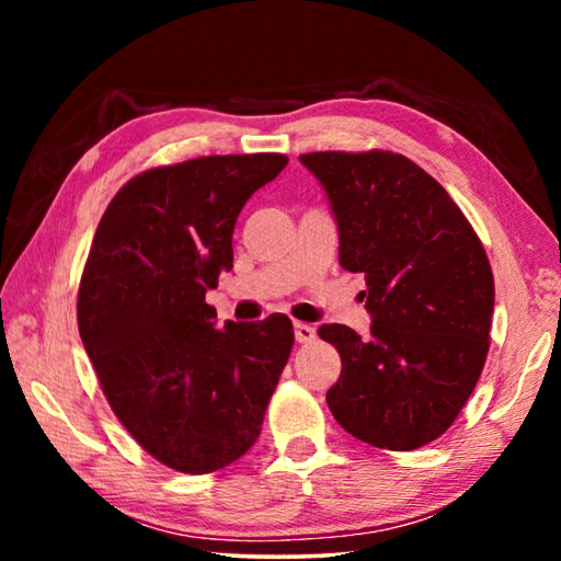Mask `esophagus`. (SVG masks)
<instances>
[{
	"label": "esophagus",
	"instance_id": "esophagus-1",
	"mask_svg": "<svg viewBox=\"0 0 561 561\" xmlns=\"http://www.w3.org/2000/svg\"><path fill=\"white\" fill-rule=\"evenodd\" d=\"M294 339H297L299 344H311V341L317 339V329L309 327V324H301V321H297V324H294Z\"/></svg>",
	"mask_w": 561,
	"mask_h": 561
}]
</instances>
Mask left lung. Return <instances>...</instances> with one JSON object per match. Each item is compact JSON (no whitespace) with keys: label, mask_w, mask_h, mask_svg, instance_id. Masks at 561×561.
I'll return each instance as SVG.
<instances>
[{"label":"left lung","mask_w":561,"mask_h":561,"mask_svg":"<svg viewBox=\"0 0 561 561\" xmlns=\"http://www.w3.org/2000/svg\"><path fill=\"white\" fill-rule=\"evenodd\" d=\"M339 230V262L366 277L371 334L319 327L341 356L327 391L341 428L415 450L450 428L485 366L495 282L478 234L438 180L388 150L307 153Z\"/></svg>","instance_id":"8db88e82"}]
</instances>
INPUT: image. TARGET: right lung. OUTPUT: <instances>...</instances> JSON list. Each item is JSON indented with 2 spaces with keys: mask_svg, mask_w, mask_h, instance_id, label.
<instances>
[{
  "mask_svg": "<svg viewBox=\"0 0 561 561\" xmlns=\"http://www.w3.org/2000/svg\"><path fill=\"white\" fill-rule=\"evenodd\" d=\"M289 160L207 156L118 190L93 234L79 334L113 413L168 468L205 474L252 448L287 366L291 321H227L205 304L232 270L237 215Z\"/></svg>",
  "mask_w": 561,
  "mask_h": 561,
  "instance_id": "add662e5",
  "label": "right lung"
}]
</instances>
